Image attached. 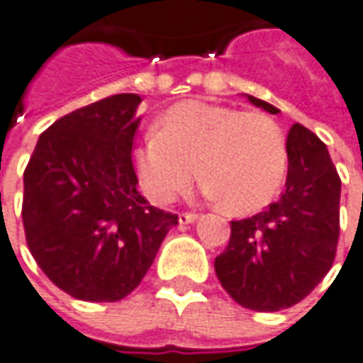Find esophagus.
I'll return each instance as SVG.
<instances>
[{
  "instance_id": "esophagus-1",
  "label": "esophagus",
  "mask_w": 363,
  "mask_h": 363,
  "mask_svg": "<svg viewBox=\"0 0 363 363\" xmlns=\"http://www.w3.org/2000/svg\"><path fill=\"white\" fill-rule=\"evenodd\" d=\"M197 221V215L195 213H181L179 215V223L181 225H189V223H195Z\"/></svg>"
}]
</instances>
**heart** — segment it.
Returning <instances> with one entry per match:
<instances>
[{
  "instance_id": "b5f03b06",
  "label": "heart",
  "mask_w": 363,
  "mask_h": 363,
  "mask_svg": "<svg viewBox=\"0 0 363 363\" xmlns=\"http://www.w3.org/2000/svg\"><path fill=\"white\" fill-rule=\"evenodd\" d=\"M158 125L134 150L135 177L156 205L170 203L201 174L205 197L244 215L266 207L284 182L286 135L266 113L191 99L168 107Z\"/></svg>"
}]
</instances>
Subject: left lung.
<instances>
[{"instance_id":"left-lung-1","label":"left lung","mask_w":363,"mask_h":363,"mask_svg":"<svg viewBox=\"0 0 363 363\" xmlns=\"http://www.w3.org/2000/svg\"><path fill=\"white\" fill-rule=\"evenodd\" d=\"M268 113L274 105L245 95ZM284 193L266 211L231 221V238L215 258L228 294L245 308L270 313L296 305L329 272L339 240L341 181L323 142L301 123L286 138Z\"/></svg>"}]
</instances>
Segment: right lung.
Instances as JSON below:
<instances>
[{"label":"right lung","instance_id":"right-lung-1","mask_svg":"<svg viewBox=\"0 0 363 363\" xmlns=\"http://www.w3.org/2000/svg\"><path fill=\"white\" fill-rule=\"evenodd\" d=\"M135 93L72 111L38 138L24 172L26 242L58 289L89 303L121 301L142 282L179 215L138 191Z\"/></svg>","mask_w":363,"mask_h":363}]
</instances>
